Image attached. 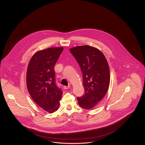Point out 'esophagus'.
Wrapping results in <instances>:
<instances>
[{
	"mask_svg": "<svg viewBox=\"0 0 145 145\" xmlns=\"http://www.w3.org/2000/svg\"><path fill=\"white\" fill-rule=\"evenodd\" d=\"M69 88H70V86H63V88L64 89H65V90H66V89H69Z\"/></svg>",
	"mask_w": 145,
	"mask_h": 145,
	"instance_id": "1",
	"label": "esophagus"
}]
</instances>
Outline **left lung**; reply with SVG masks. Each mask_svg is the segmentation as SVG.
Here are the masks:
<instances>
[{
	"instance_id": "left-lung-1",
	"label": "left lung",
	"mask_w": 145,
	"mask_h": 145,
	"mask_svg": "<svg viewBox=\"0 0 145 145\" xmlns=\"http://www.w3.org/2000/svg\"><path fill=\"white\" fill-rule=\"evenodd\" d=\"M83 73L85 94L77 98L85 109L94 108L106 94L110 83L109 67L103 54L98 48L79 46L70 49Z\"/></svg>"
}]
</instances>
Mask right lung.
<instances>
[{
	"label": "right lung",
	"instance_id": "right-lung-1",
	"mask_svg": "<svg viewBox=\"0 0 145 145\" xmlns=\"http://www.w3.org/2000/svg\"><path fill=\"white\" fill-rule=\"evenodd\" d=\"M63 47H51L36 52L27 71V86L34 102L52 113L59 108L62 91L55 83L54 66Z\"/></svg>",
	"mask_w": 145,
	"mask_h": 145
}]
</instances>
